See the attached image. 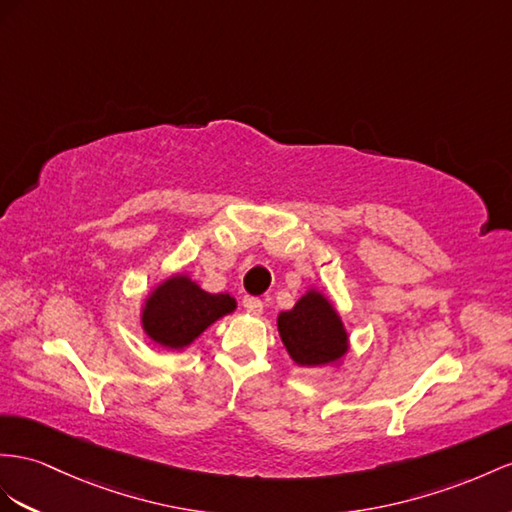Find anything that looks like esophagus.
Wrapping results in <instances>:
<instances>
[{"label": "esophagus", "mask_w": 512, "mask_h": 512, "mask_svg": "<svg viewBox=\"0 0 512 512\" xmlns=\"http://www.w3.org/2000/svg\"><path fill=\"white\" fill-rule=\"evenodd\" d=\"M244 309L248 311V313H253V316H259V313H264V303H261L259 298H255V296H244Z\"/></svg>", "instance_id": "34e87169"}]
</instances>
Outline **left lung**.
<instances>
[{
	"label": "left lung",
	"mask_w": 512,
	"mask_h": 512,
	"mask_svg": "<svg viewBox=\"0 0 512 512\" xmlns=\"http://www.w3.org/2000/svg\"><path fill=\"white\" fill-rule=\"evenodd\" d=\"M279 333L298 365L331 363L342 357L348 346L342 320L318 292L305 294L292 311L281 313Z\"/></svg>",
	"instance_id": "8db88e82"
}]
</instances>
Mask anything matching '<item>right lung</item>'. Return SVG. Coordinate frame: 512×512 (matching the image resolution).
I'll list each match as a JSON object with an SVG mask.
<instances>
[{
    "label": "right lung",
    "mask_w": 512,
    "mask_h": 512,
    "mask_svg": "<svg viewBox=\"0 0 512 512\" xmlns=\"http://www.w3.org/2000/svg\"><path fill=\"white\" fill-rule=\"evenodd\" d=\"M233 309L235 300L229 294H207L188 277H173L147 300L142 326L153 342L166 348H183Z\"/></svg>",
    "instance_id": "1"
}]
</instances>
